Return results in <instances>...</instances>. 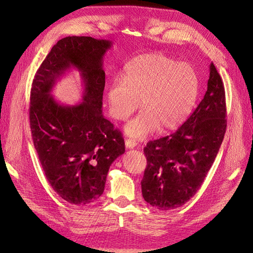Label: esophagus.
<instances>
[{
    "label": "esophagus",
    "mask_w": 253,
    "mask_h": 253,
    "mask_svg": "<svg viewBox=\"0 0 253 253\" xmlns=\"http://www.w3.org/2000/svg\"><path fill=\"white\" fill-rule=\"evenodd\" d=\"M125 143H126V149H134L136 147V141H134L132 139H126Z\"/></svg>",
    "instance_id": "1"
}]
</instances>
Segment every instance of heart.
I'll use <instances>...</instances> for the list:
<instances>
[{
    "label": "heart",
    "instance_id": "obj_1",
    "mask_svg": "<svg viewBox=\"0 0 253 253\" xmlns=\"http://www.w3.org/2000/svg\"><path fill=\"white\" fill-rule=\"evenodd\" d=\"M200 90L194 68L159 52L145 53L129 61L124 77L108 88L112 117L126 120L140 106L143 111L125 126L133 139H143L160 129L180 126L192 112Z\"/></svg>",
    "mask_w": 253,
    "mask_h": 253
}]
</instances>
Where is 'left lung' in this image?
Instances as JSON below:
<instances>
[{"label":"left lung","instance_id":"obj_1","mask_svg":"<svg viewBox=\"0 0 253 253\" xmlns=\"http://www.w3.org/2000/svg\"><path fill=\"white\" fill-rule=\"evenodd\" d=\"M227 127L223 81L211 62L208 88L201 103L176 132L148 142L141 180L144 201L163 211L194 196L214 163Z\"/></svg>","mask_w":253,"mask_h":253}]
</instances>
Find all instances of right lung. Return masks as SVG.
Wrapping results in <instances>:
<instances>
[{"instance_id": "1", "label": "right lung", "mask_w": 253, "mask_h": 253, "mask_svg": "<svg viewBox=\"0 0 253 253\" xmlns=\"http://www.w3.org/2000/svg\"><path fill=\"white\" fill-rule=\"evenodd\" d=\"M109 40L66 37L57 42L37 71L30 90L29 120L45 176L60 197L85 206L104 191L109 169L126 151L118 129L102 115L103 57ZM71 68L80 73L83 101L68 106L51 91Z\"/></svg>"}]
</instances>
